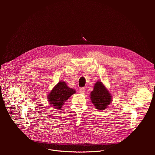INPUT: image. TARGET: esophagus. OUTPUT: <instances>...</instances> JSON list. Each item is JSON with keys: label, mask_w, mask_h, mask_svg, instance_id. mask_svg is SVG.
I'll use <instances>...</instances> for the list:
<instances>
[{"label": "esophagus", "mask_w": 155, "mask_h": 155, "mask_svg": "<svg viewBox=\"0 0 155 155\" xmlns=\"http://www.w3.org/2000/svg\"><path fill=\"white\" fill-rule=\"evenodd\" d=\"M85 90H85L84 87H80V93H81V94H83V93H84Z\"/></svg>", "instance_id": "esophagus-1"}]
</instances>
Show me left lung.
I'll return each instance as SVG.
<instances>
[{
    "label": "left lung",
    "mask_w": 155,
    "mask_h": 155,
    "mask_svg": "<svg viewBox=\"0 0 155 155\" xmlns=\"http://www.w3.org/2000/svg\"><path fill=\"white\" fill-rule=\"evenodd\" d=\"M112 94L100 81L95 83L94 90L90 94V98L93 104L99 110H105L107 108L112 101Z\"/></svg>",
    "instance_id": "1"
}]
</instances>
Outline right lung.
Here are the masks:
<instances>
[{
	"instance_id": "obj_1",
	"label": "right lung",
	"mask_w": 155,
	"mask_h": 155,
	"mask_svg": "<svg viewBox=\"0 0 155 155\" xmlns=\"http://www.w3.org/2000/svg\"><path fill=\"white\" fill-rule=\"evenodd\" d=\"M76 91L72 88L69 87L64 81H59L51 91L48 95L49 104L55 109H61L64 102Z\"/></svg>"
}]
</instances>
